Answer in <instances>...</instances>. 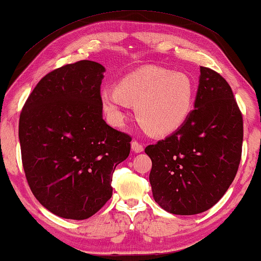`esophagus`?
Segmentation results:
<instances>
[{
	"label": "esophagus",
	"instance_id": "esophagus-1",
	"mask_svg": "<svg viewBox=\"0 0 261 261\" xmlns=\"http://www.w3.org/2000/svg\"><path fill=\"white\" fill-rule=\"evenodd\" d=\"M132 150H133L135 153H140V152L144 151V145L140 144L137 140L132 141Z\"/></svg>",
	"mask_w": 261,
	"mask_h": 261
}]
</instances>
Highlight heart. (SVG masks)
I'll use <instances>...</instances> for the list:
<instances>
[{
  "mask_svg": "<svg viewBox=\"0 0 261 261\" xmlns=\"http://www.w3.org/2000/svg\"><path fill=\"white\" fill-rule=\"evenodd\" d=\"M103 109L115 123L124 108L135 107L141 127L153 135H168L184 126L194 103V85L187 74L146 67L123 76L116 87L101 91Z\"/></svg>",
  "mask_w": 261,
  "mask_h": 261,
  "instance_id": "1",
  "label": "heart"
}]
</instances>
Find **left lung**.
Listing matches in <instances>:
<instances>
[{
	"label": "left lung",
	"mask_w": 261,
	"mask_h": 261,
	"mask_svg": "<svg viewBox=\"0 0 261 261\" xmlns=\"http://www.w3.org/2000/svg\"><path fill=\"white\" fill-rule=\"evenodd\" d=\"M243 120L231 87L221 74L200 67L194 110L184 126L145 152L152 161L155 202L191 216L217 204L234 181L242 154Z\"/></svg>",
	"instance_id": "1"
}]
</instances>
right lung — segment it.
Returning <instances> with one entry per match:
<instances>
[{
  "mask_svg": "<svg viewBox=\"0 0 261 261\" xmlns=\"http://www.w3.org/2000/svg\"><path fill=\"white\" fill-rule=\"evenodd\" d=\"M104 67L77 61L39 80L19 118L21 161L37 200L54 215L86 219L113 195V174L132 137L101 116Z\"/></svg>",
  "mask_w": 261,
  "mask_h": 261,
  "instance_id": "obj_1",
  "label": "right lung"
}]
</instances>
